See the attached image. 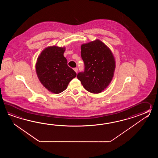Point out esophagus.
Returning <instances> with one entry per match:
<instances>
[{
    "instance_id": "34e87169",
    "label": "esophagus",
    "mask_w": 158,
    "mask_h": 158,
    "mask_svg": "<svg viewBox=\"0 0 158 158\" xmlns=\"http://www.w3.org/2000/svg\"><path fill=\"white\" fill-rule=\"evenodd\" d=\"M74 71H75V72L77 73L78 72V69L77 68H74Z\"/></svg>"
}]
</instances>
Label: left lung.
Masks as SVG:
<instances>
[{
  "label": "left lung",
  "mask_w": 158,
  "mask_h": 158,
  "mask_svg": "<svg viewBox=\"0 0 158 158\" xmlns=\"http://www.w3.org/2000/svg\"><path fill=\"white\" fill-rule=\"evenodd\" d=\"M85 71L77 74L84 88L93 94L100 93L111 83L114 75L116 63L110 48L99 40L81 46Z\"/></svg>",
  "instance_id": "1"
}]
</instances>
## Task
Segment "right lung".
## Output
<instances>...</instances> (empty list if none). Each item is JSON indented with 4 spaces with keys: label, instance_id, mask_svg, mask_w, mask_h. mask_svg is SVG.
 Instances as JSON below:
<instances>
[{
    "label": "right lung",
    "instance_id": "obj_1",
    "mask_svg": "<svg viewBox=\"0 0 158 158\" xmlns=\"http://www.w3.org/2000/svg\"><path fill=\"white\" fill-rule=\"evenodd\" d=\"M65 47L48 46L41 52L37 58L35 69L37 76L49 91L59 94L65 90L76 73L68 67L64 57Z\"/></svg>",
    "mask_w": 158,
    "mask_h": 158
}]
</instances>
